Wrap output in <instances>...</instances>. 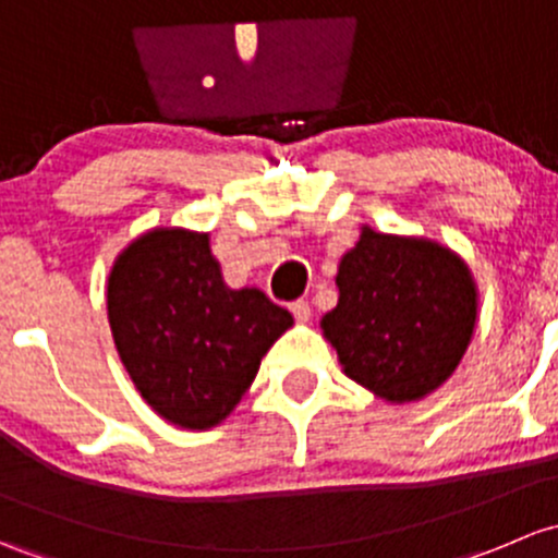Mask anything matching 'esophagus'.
Returning a JSON list of instances; mask_svg holds the SVG:
<instances>
[{
    "label": "esophagus",
    "instance_id": "1",
    "mask_svg": "<svg viewBox=\"0 0 558 558\" xmlns=\"http://www.w3.org/2000/svg\"><path fill=\"white\" fill-rule=\"evenodd\" d=\"M290 312H292V317H295L298 322H308V319H312V306H308V301H292L290 303Z\"/></svg>",
    "mask_w": 558,
    "mask_h": 558
}]
</instances>
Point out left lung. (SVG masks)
<instances>
[{
  "instance_id": "left-lung-1",
  "label": "left lung",
  "mask_w": 558,
  "mask_h": 558,
  "mask_svg": "<svg viewBox=\"0 0 558 558\" xmlns=\"http://www.w3.org/2000/svg\"><path fill=\"white\" fill-rule=\"evenodd\" d=\"M322 332L343 373L387 403H416L462 363L478 319L468 263L433 239L363 226L341 257Z\"/></svg>"
}]
</instances>
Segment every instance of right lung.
Instances as JSON below:
<instances>
[{
	"instance_id": "right-lung-1",
	"label": "right lung",
	"mask_w": 558,
	"mask_h": 558,
	"mask_svg": "<svg viewBox=\"0 0 558 558\" xmlns=\"http://www.w3.org/2000/svg\"><path fill=\"white\" fill-rule=\"evenodd\" d=\"M114 349L145 403L182 429L226 422L292 314L257 287L231 290L209 233L153 228L107 279Z\"/></svg>"
}]
</instances>
